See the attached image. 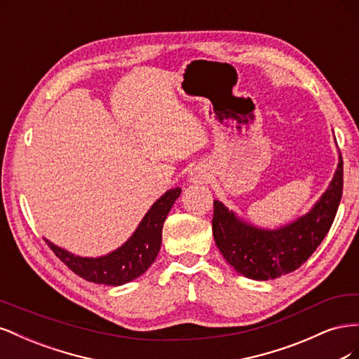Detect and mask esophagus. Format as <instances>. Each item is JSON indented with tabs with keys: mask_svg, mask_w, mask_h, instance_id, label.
<instances>
[{
	"mask_svg": "<svg viewBox=\"0 0 359 359\" xmlns=\"http://www.w3.org/2000/svg\"><path fill=\"white\" fill-rule=\"evenodd\" d=\"M206 178H208V175H206V172L203 169H201V168L193 169V172L190 173V181H193V182L202 184V182L206 181Z\"/></svg>",
	"mask_w": 359,
	"mask_h": 359,
	"instance_id": "1",
	"label": "esophagus"
}]
</instances>
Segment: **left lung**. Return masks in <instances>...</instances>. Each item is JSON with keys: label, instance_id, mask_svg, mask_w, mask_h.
<instances>
[{"label": "left lung", "instance_id": "left-lung-1", "mask_svg": "<svg viewBox=\"0 0 359 359\" xmlns=\"http://www.w3.org/2000/svg\"><path fill=\"white\" fill-rule=\"evenodd\" d=\"M343 194V158L328 189L313 208L278 229L245 223L220 201H214L212 235L220 253L236 273L253 280H271L298 269L331 229Z\"/></svg>", "mask_w": 359, "mask_h": 359}]
</instances>
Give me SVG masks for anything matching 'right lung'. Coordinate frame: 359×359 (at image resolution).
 Listing matches in <instances>:
<instances>
[{
	"label": "right lung",
	"mask_w": 359,
	"mask_h": 359,
	"mask_svg": "<svg viewBox=\"0 0 359 359\" xmlns=\"http://www.w3.org/2000/svg\"><path fill=\"white\" fill-rule=\"evenodd\" d=\"M181 194V189L168 190L151 206L135 233L112 253L100 257H81L45 240L55 256L74 274L97 285L121 286L128 283L153 265L160 245L163 223Z\"/></svg>",
	"instance_id": "add662e5"
}]
</instances>
